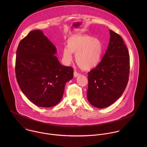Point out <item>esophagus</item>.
<instances>
[{
	"label": "esophagus",
	"instance_id": "obj_1",
	"mask_svg": "<svg viewBox=\"0 0 147 147\" xmlns=\"http://www.w3.org/2000/svg\"><path fill=\"white\" fill-rule=\"evenodd\" d=\"M74 77H75V78H77V77L79 76L80 75V74L79 73L77 72L76 71H74Z\"/></svg>",
	"mask_w": 147,
	"mask_h": 147
}]
</instances>
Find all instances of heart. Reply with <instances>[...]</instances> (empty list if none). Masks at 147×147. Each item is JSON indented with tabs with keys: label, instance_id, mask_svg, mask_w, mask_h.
<instances>
[{
	"label": "heart",
	"instance_id": "1",
	"mask_svg": "<svg viewBox=\"0 0 147 147\" xmlns=\"http://www.w3.org/2000/svg\"><path fill=\"white\" fill-rule=\"evenodd\" d=\"M104 51L101 41L89 35L73 36L67 40V47L63 49L62 61L66 65L72 61V53L75 61L84 70H90L100 63Z\"/></svg>",
	"mask_w": 147,
	"mask_h": 147
}]
</instances>
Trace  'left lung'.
I'll list each match as a JSON object with an SVG mask.
<instances>
[{
  "instance_id": "obj_1",
  "label": "left lung",
  "mask_w": 147,
  "mask_h": 147,
  "mask_svg": "<svg viewBox=\"0 0 147 147\" xmlns=\"http://www.w3.org/2000/svg\"><path fill=\"white\" fill-rule=\"evenodd\" d=\"M110 38L101 62L88 72L87 98L93 106L103 109L123 93L128 81L129 57L122 38L110 30Z\"/></svg>"
}]
</instances>
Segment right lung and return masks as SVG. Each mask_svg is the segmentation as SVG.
Instances as JSON below:
<instances>
[{
  "label": "right lung",
  "instance_id": "right-lung-1",
  "mask_svg": "<svg viewBox=\"0 0 147 147\" xmlns=\"http://www.w3.org/2000/svg\"><path fill=\"white\" fill-rule=\"evenodd\" d=\"M55 46L42 30H32L19 43L15 65L22 92L34 105L50 107L62 98L66 83L74 77L73 68L61 64Z\"/></svg>",
  "mask_w": 147,
  "mask_h": 147
}]
</instances>
